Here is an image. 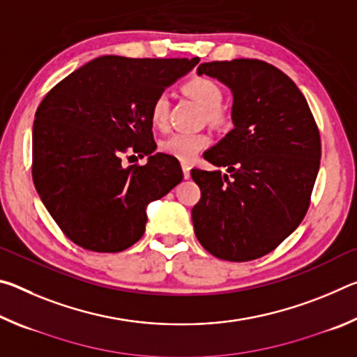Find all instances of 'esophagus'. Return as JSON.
I'll return each mask as SVG.
<instances>
[{
	"mask_svg": "<svg viewBox=\"0 0 357 357\" xmlns=\"http://www.w3.org/2000/svg\"><path fill=\"white\" fill-rule=\"evenodd\" d=\"M183 173H184L185 179L190 178V167H189V164H185V162H183Z\"/></svg>",
	"mask_w": 357,
	"mask_h": 357,
	"instance_id": "obj_1",
	"label": "esophagus"
}]
</instances>
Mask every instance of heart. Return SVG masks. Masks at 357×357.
Instances as JSON below:
<instances>
[{
	"label": "heart",
	"instance_id": "b5f03b06",
	"mask_svg": "<svg viewBox=\"0 0 357 357\" xmlns=\"http://www.w3.org/2000/svg\"><path fill=\"white\" fill-rule=\"evenodd\" d=\"M184 91L200 105L204 112H208V119L214 124L225 123V116L220 113L219 108L223 102V93L219 84L204 77H197L184 84ZM151 121L155 128L164 129L168 123L170 114V96L167 93L157 94L153 104H151ZM209 144V137L204 134H173L162 143V151L178 160L187 162L193 159L197 153Z\"/></svg>",
	"mask_w": 357,
	"mask_h": 357
}]
</instances>
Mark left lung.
I'll use <instances>...</instances> for the list:
<instances>
[{
  "mask_svg": "<svg viewBox=\"0 0 357 357\" xmlns=\"http://www.w3.org/2000/svg\"><path fill=\"white\" fill-rule=\"evenodd\" d=\"M198 75L233 94V129L203 157L219 170L193 168L202 198L192 209L197 239L227 261L274 250L309 209L321 159L309 104L288 75L259 59L203 63Z\"/></svg>",
  "mask_w": 357,
  "mask_h": 357,
  "instance_id": "8db88e82",
  "label": "left lung"
}]
</instances>
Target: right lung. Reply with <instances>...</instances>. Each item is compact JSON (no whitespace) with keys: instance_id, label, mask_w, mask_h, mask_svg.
I'll return each mask as SVG.
<instances>
[{"instance_id":"add662e5","label":"right lung","mask_w":357,"mask_h":357,"mask_svg":"<svg viewBox=\"0 0 357 357\" xmlns=\"http://www.w3.org/2000/svg\"><path fill=\"white\" fill-rule=\"evenodd\" d=\"M193 59L94 58L48 93L33 126V181L66 236L114 253L143 236L151 202L183 181L176 157L155 153L151 104L195 68ZM149 155L123 167L120 155Z\"/></svg>"}]
</instances>
